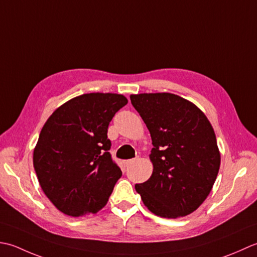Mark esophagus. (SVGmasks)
<instances>
[{"label": "esophagus", "mask_w": 257, "mask_h": 257, "mask_svg": "<svg viewBox=\"0 0 257 257\" xmlns=\"http://www.w3.org/2000/svg\"><path fill=\"white\" fill-rule=\"evenodd\" d=\"M134 162H135V159H132V160H126V161H124V165L127 167V166H130L131 164H133Z\"/></svg>", "instance_id": "34e87169"}]
</instances>
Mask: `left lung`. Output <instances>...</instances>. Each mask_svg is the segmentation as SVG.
I'll use <instances>...</instances> for the list:
<instances>
[{
    "label": "left lung",
    "instance_id": "8db88e82",
    "mask_svg": "<svg viewBox=\"0 0 257 257\" xmlns=\"http://www.w3.org/2000/svg\"><path fill=\"white\" fill-rule=\"evenodd\" d=\"M152 144L150 179L135 185L153 214L179 218L193 213L211 193L221 165L215 132L194 103L172 93L131 94Z\"/></svg>",
    "mask_w": 257,
    "mask_h": 257
}]
</instances>
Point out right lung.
I'll use <instances>...</instances> for the list:
<instances>
[{
  "label": "right lung",
  "instance_id": "obj_1",
  "mask_svg": "<svg viewBox=\"0 0 257 257\" xmlns=\"http://www.w3.org/2000/svg\"><path fill=\"white\" fill-rule=\"evenodd\" d=\"M127 98L116 93H87L52 113L33 151L42 191L63 214H95L106 205L122 171L108 153L109 122Z\"/></svg>",
  "mask_w": 257,
  "mask_h": 257
}]
</instances>
